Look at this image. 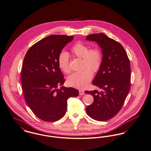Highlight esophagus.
I'll return each mask as SVG.
<instances>
[{
    "label": "esophagus",
    "mask_w": 151,
    "mask_h": 151,
    "mask_svg": "<svg viewBox=\"0 0 151 151\" xmlns=\"http://www.w3.org/2000/svg\"><path fill=\"white\" fill-rule=\"evenodd\" d=\"M79 94H80V95H83V94L84 93V92L83 90H79Z\"/></svg>",
    "instance_id": "esophagus-1"
}]
</instances>
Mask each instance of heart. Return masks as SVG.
Segmentation results:
<instances>
[{
  "label": "heart",
  "instance_id": "heart-1",
  "mask_svg": "<svg viewBox=\"0 0 151 151\" xmlns=\"http://www.w3.org/2000/svg\"><path fill=\"white\" fill-rule=\"evenodd\" d=\"M70 52L75 56L82 58L83 68L81 72H75L67 79L68 85L79 89L87 87L93 78V72H98L101 67L103 56L98 48L90 49V47L81 42L74 44L70 48ZM58 67L65 73H70L69 56L66 52L60 53L58 58Z\"/></svg>",
  "mask_w": 151,
  "mask_h": 151
}]
</instances>
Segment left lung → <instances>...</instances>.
I'll return each instance as SVG.
<instances>
[{"instance_id":"obj_1","label":"left lung","mask_w":151,"mask_h":151,"mask_svg":"<svg viewBox=\"0 0 151 151\" xmlns=\"http://www.w3.org/2000/svg\"><path fill=\"white\" fill-rule=\"evenodd\" d=\"M86 40L96 42L103 55L101 67L93 81L102 91H85L93 97L86 113L95 120L104 121L120 111L128 95L131 77L129 59L121 44L103 33L89 35Z\"/></svg>"}]
</instances>
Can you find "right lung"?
<instances>
[{
  "label": "right lung",
  "mask_w": 151,
  "mask_h": 151,
  "mask_svg": "<svg viewBox=\"0 0 151 151\" xmlns=\"http://www.w3.org/2000/svg\"><path fill=\"white\" fill-rule=\"evenodd\" d=\"M73 36L52 35L38 41L27 50L23 60L21 83L25 101L36 116L54 122L64 116L67 100L79 91L63 86L65 82L58 67L62 49ZM59 85L62 87L58 89Z\"/></svg>",
  "instance_id": "add662e5"
}]
</instances>
